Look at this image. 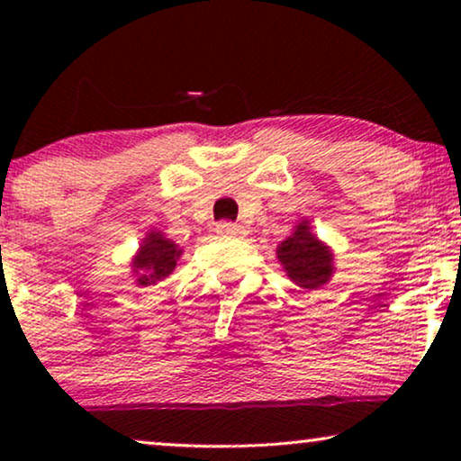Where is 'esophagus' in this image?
I'll use <instances>...</instances> for the list:
<instances>
[{
	"mask_svg": "<svg viewBox=\"0 0 461 461\" xmlns=\"http://www.w3.org/2000/svg\"><path fill=\"white\" fill-rule=\"evenodd\" d=\"M216 232H218V235H222V237H241V235H245L243 226L232 224V222H220L216 226Z\"/></svg>",
	"mask_w": 461,
	"mask_h": 461,
	"instance_id": "esophagus-1",
	"label": "esophagus"
}]
</instances>
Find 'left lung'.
<instances>
[{
    "label": "left lung",
    "instance_id": "obj_1",
    "mask_svg": "<svg viewBox=\"0 0 461 461\" xmlns=\"http://www.w3.org/2000/svg\"><path fill=\"white\" fill-rule=\"evenodd\" d=\"M276 258L285 268L289 279L298 287L319 289L333 275V254L317 235H312L308 220L295 226L294 235L281 241L276 248Z\"/></svg>",
    "mask_w": 461,
    "mask_h": 461
}]
</instances>
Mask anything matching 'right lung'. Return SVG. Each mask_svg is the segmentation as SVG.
I'll list each match as a JSON object with an SVG mask.
<instances>
[{
  "label": "right lung",
  "instance_id": "right-lung-1",
  "mask_svg": "<svg viewBox=\"0 0 461 461\" xmlns=\"http://www.w3.org/2000/svg\"><path fill=\"white\" fill-rule=\"evenodd\" d=\"M182 256V249L174 241L163 237V232L150 230L142 239L140 249L134 256L131 268H134L138 285L147 287L155 285L157 281H163L172 275L176 268V260Z\"/></svg>",
  "mask_w": 461,
  "mask_h": 461
}]
</instances>
